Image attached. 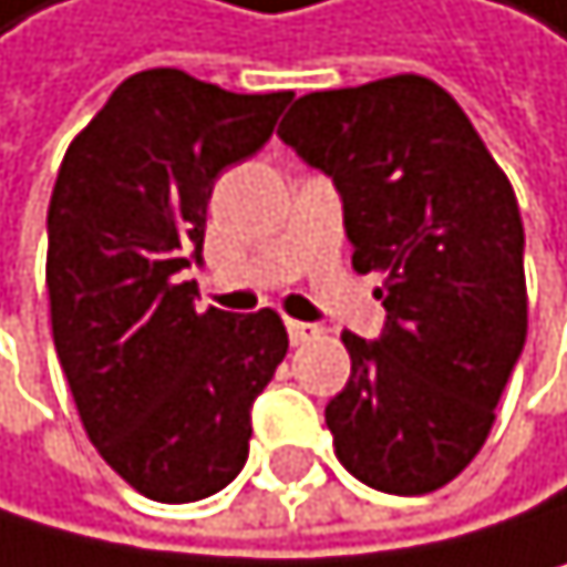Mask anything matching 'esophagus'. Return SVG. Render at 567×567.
<instances>
[{"mask_svg": "<svg viewBox=\"0 0 567 567\" xmlns=\"http://www.w3.org/2000/svg\"><path fill=\"white\" fill-rule=\"evenodd\" d=\"M286 328H289V342H292V346H303V342L321 339V328H317V324H307V321H286Z\"/></svg>", "mask_w": 567, "mask_h": 567, "instance_id": "34e87169", "label": "esophagus"}]
</instances>
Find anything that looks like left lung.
<instances>
[{
  "label": "left lung",
  "mask_w": 567,
  "mask_h": 567,
  "mask_svg": "<svg viewBox=\"0 0 567 567\" xmlns=\"http://www.w3.org/2000/svg\"><path fill=\"white\" fill-rule=\"evenodd\" d=\"M278 136L339 189L352 268L384 271L381 334H342L334 455L373 491L431 494L483 449L526 346L512 183L455 97L416 73L303 94Z\"/></svg>",
  "instance_id": "left-lung-1"
}]
</instances>
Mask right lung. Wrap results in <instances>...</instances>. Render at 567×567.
<instances>
[{"mask_svg": "<svg viewBox=\"0 0 567 567\" xmlns=\"http://www.w3.org/2000/svg\"><path fill=\"white\" fill-rule=\"evenodd\" d=\"M292 91L233 94L183 70L123 80L70 144L49 204L52 334L91 444L162 505L212 497L250 455V409L289 334L275 310H197L207 200Z\"/></svg>", "mask_w": 567, "mask_h": 567, "instance_id": "right-lung-1", "label": "right lung"}]
</instances>
